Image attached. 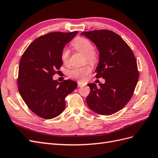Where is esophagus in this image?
Returning a JSON list of instances; mask_svg holds the SVG:
<instances>
[{
  "label": "esophagus",
  "mask_w": 158,
  "mask_h": 158,
  "mask_svg": "<svg viewBox=\"0 0 158 158\" xmlns=\"http://www.w3.org/2000/svg\"><path fill=\"white\" fill-rule=\"evenodd\" d=\"M86 85V84L84 82H78V87H82V86H84V85Z\"/></svg>",
  "instance_id": "1"
}]
</instances>
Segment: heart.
Instances as JSON below:
<instances>
[{"label": "heart", "mask_w": 158, "mask_h": 158, "mask_svg": "<svg viewBox=\"0 0 158 158\" xmlns=\"http://www.w3.org/2000/svg\"><path fill=\"white\" fill-rule=\"evenodd\" d=\"M73 48L78 52H82L85 55V60L88 63L95 64L98 60V55L94 49V45L89 40L86 38L78 37L75 38L71 44ZM61 60L64 64H68L70 60V51L67 48H64L61 52ZM91 71L92 67L89 65H86L83 67L75 68L70 72V76L72 78L79 80H84L86 76L88 75Z\"/></svg>", "instance_id": "1"}]
</instances>
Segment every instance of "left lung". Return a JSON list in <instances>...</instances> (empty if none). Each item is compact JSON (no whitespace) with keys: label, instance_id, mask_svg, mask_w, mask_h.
I'll use <instances>...</instances> for the list:
<instances>
[{"label":"left lung","instance_id":"8db88e82","mask_svg":"<svg viewBox=\"0 0 158 158\" xmlns=\"http://www.w3.org/2000/svg\"><path fill=\"white\" fill-rule=\"evenodd\" d=\"M81 35L96 46L99 60L95 77L106 80L99 86L94 83L88 84L90 92L87 104L95 113L110 115L123 109L132 96L139 78L136 58L127 43L113 31H84Z\"/></svg>","mask_w":158,"mask_h":158}]
</instances>
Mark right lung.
Masks as SVG:
<instances>
[{
  "label": "right lung",
  "instance_id": "add662e5",
  "mask_svg": "<svg viewBox=\"0 0 158 158\" xmlns=\"http://www.w3.org/2000/svg\"><path fill=\"white\" fill-rule=\"evenodd\" d=\"M78 31L52 32L40 36L28 46L19 64L18 85L22 98L39 117L53 118L63 112L65 98L77 88L71 80L52 79L63 64L61 52Z\"/></svg>",
  "mask_w": 158,
  "mask_h": 158
}]
</instances>
